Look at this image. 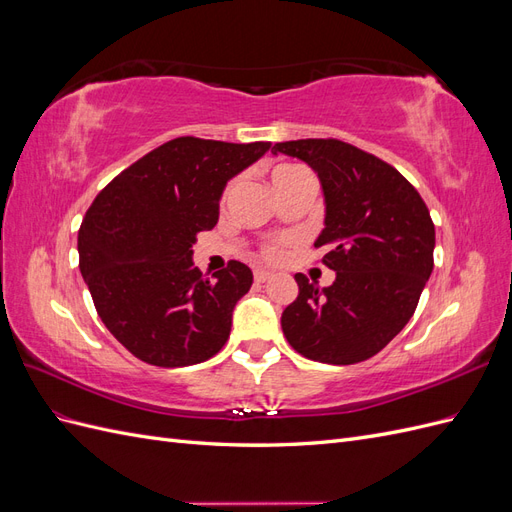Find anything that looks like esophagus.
I'll return each instance as SVG.
<instances>
[{"instance_id": "obj_1", "label": "esophagus", "mask_w": 512, "mask_h": 512, "mask_svg": "<svg viewBox=\"0 0 512 512\" xmlns=\"http://www.w3.org/2000/svg\"><path fill=\"white\" fill-rule=\"evenodd\" d=\"M271 277H273V273H271V271H265V269H256V271H254V280H256L258 284L271 280Z\"/></svg>"}]
</instances>
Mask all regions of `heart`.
<instances>
[{"mask_svg": "<svg viewBox=\"0 0 512 512\" xmlns=\"http://www.w3.org/2000/svg\"><path fill=\"white\" fill-rule=\"evenodd\" d=\"M301 175H309V173H307V170H305L303 166H299V164H277V166L271 170V181H273V185H275V183H282V181H288V179H294V177H301ZM232 190H235V181H230V183L226 185V190H224V194H222V200H226ZM265 256H267L269 260H277V258H280V247H277V245H267V247H265Z\"/></svg>", "mask_w": 512, "mask_h": 512, "instance_id": "obj_1", "label": "heart"}]
</instances>
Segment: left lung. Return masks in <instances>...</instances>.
Listing matches in <instances>:
<instances>
[{
	"label": "left lung",
	"mask_w": 512,
	"mask_h": 512,
	"mask_svg": "<svg viewBox=\"0 0 512 512\" xmlns=\"http://www.w3.org/2000/svg\"><path fill=\"white\" fill-rule=\"evenodd\" d=\"M312 166L324 194L314 247L335 271L327 288L294 275L299 297L282 314L288 344L329 365L361 363L406 327L433 271L425 200L397 168L337 138H303L271 149Z\"/></svg>",
	"instance_id": "8db88e82"
}]
</instances>
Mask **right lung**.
Here are the masks:
<instances>
[{
	"instance_id": "1",
	"label": "right lung",
	"mask_w": 512,
	"mask_h": 512,
	"mask_svg": "<svg viewBox=\"0 0 512 512\" xmlns=\"http://www.w3.org/2000/svg\"><path fill=\"white\" fill-rule=\"evenodd\" d=\"M269 149L179 136L119 173L87 209L79 269L104 327L136 359L185 367L226 344L254 275L230 260L209 280L192 245L218 224L226 183Z\"/></svg>"
}]
</instances>
